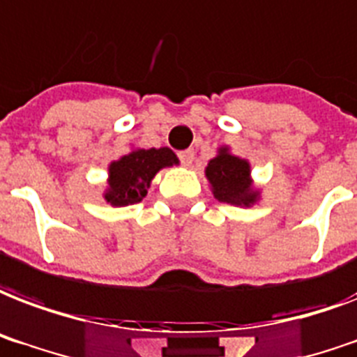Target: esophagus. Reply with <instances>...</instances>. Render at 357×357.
<instances>
[{
    "mask_svg": "<svg viewBox=\"0 0 357 357\" xmlns=\"http://www.w3.org/2000/svg\"><path fill=\"white\" fill-rule=\"evenodd\" d=\"M179 159H181V162H183L185 167H190L192 160H195V151H192V149H185V151L179 153Z\"/></svg>",
    "mask_w": 357,
    "mask_h": 357,
    "instance_id": "obj_1",
    "label": "esophagus"
}]
</instances>
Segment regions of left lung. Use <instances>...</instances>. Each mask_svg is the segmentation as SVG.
<instances>
[{
	"mask_svg": "<svg viewBox=\"0 0 357 357\" xmlns=\"http://www.w3.org/2000/svg\"><path fill=\"white\" fill-rule=\"evenodd\" d=\"M204 174L219 202L238 208H252L262 200V190L255 185L251 176V162L234 155L228 146L217 149V155L209 160Z\"/></svg>",
	"mask_w": 357,
	"mask_h": 357,
	"instance_id": "1",
	"label": "left lung"
}]
</instances>
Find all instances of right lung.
Masks as SVG:
<instances>
[{"mask_svg":"<svg viewBox=\"0 0 357 357\" xmlns=\"http://www.w3.org/2000/svg\"><path fill=\"white\" fill-rule=\"evenodd\" d=\"M179 159L170 148H132L108 165L102 200L114 208L142 202L153 178L162 168L178 167Z\"/></svg>","mask_w":357,"mask_h":357,"instance_id":"1","label":"right lung"}]
</instances>
